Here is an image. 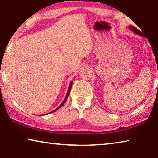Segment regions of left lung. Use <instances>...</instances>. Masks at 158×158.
<instances>
[{"mask_svg": "<svg viewBox=\"0 0 158 158\" xmlns=\"http://www.w3.org/2000/svg\"><path fill=\"white\" fill-rule=\"evenodd\" d=\"M129 28H130V29L131 31H133L134 33H136L137 35H140V36H141V37H143V36H144V35H143V33H142L143 31L141 32L140 31H139L137 28H136L135 27H134L133 26H130ZM156 63H157V60H156Z\"/></svg>", "mask_w": 158, "mask_h": 158, "instance_id": "obj_1", "label": "left lung"}]
</instances>
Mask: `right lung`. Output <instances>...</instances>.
<instances>
[{"mask_svg": "<svg viewBox=\"0 0 158 158\" xmlns=\"http://www.w3.org/2000/svg\"><path fill=\"white\" fill-rule=\"evenodd\" d=\"M73 81H72L71 82H70V84H69V87H68V92H67V94H66V95H65V99H64V100L63 101V102L60 104V105L58 106V107H57L56 109H55L53 111H51V112H49V113H48V114H46L45 115H47V114H52V113H53V112H54V111H57L58 109H59L61 106H62L64 104H65V102H66V100H67V99H68V96H69V92H70V90H71V88H72V84H73Z\"/></svg>", "mask_w": 158, "mask_h": 158, "instance_id": "obj_1", "label": "right lung"}]
</instances>
